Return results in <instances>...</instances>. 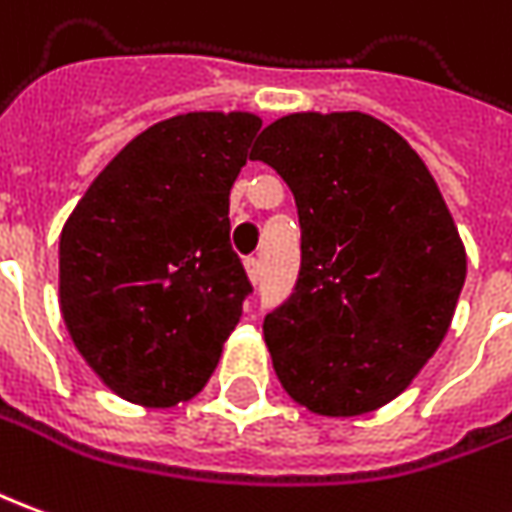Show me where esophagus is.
<instances>
[{
    "label": "esophagus",
    "instance_id": "esophagus-1",
    "mask_svg": "<svg viewBox=\"0 0 512 512\" xmlns=\"http://www.w3.org/2000/svg\"><path fill=\"white\" fill-rule=\"evenodd\" d=\"M246 277H249V280L252 282H257L260 280V260H257V257H246Z\"/></svg>",
    "mask_w": 512,
    "mask_h": 512
}]
</instances>
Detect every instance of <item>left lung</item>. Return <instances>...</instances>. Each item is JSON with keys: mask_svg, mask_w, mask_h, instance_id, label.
<instances>
[{"mask_svg": "<svg viewBox=\"0 0 512 512\" xmlns=\"http://www.w3.org/2000/svg\"><path fill=\"white\" fill-rule=\"evenodd\" d=\"M252 160L288 182L302 268L263 321L282 388L318 416H363L405 391L449 332L466 246L430 169L368 113H291Z\"/></svg>", "mask_w": 512, "mask_h": 512, "instance_id": "obj_1", "label": "left lung"}]
</instances>
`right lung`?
Returning <instances> with one entry per match:
<instances>
[{
  "label": "right lung",
  "mask_w": 512,
  "mask_h": 512,
  "mask_svg": "<svg viewBox=\"0 0 512 512\" xmlns=\"http://www.w3.org/2000/svg\"><path fill=\"white\" fill-rule=\"evenodd\" d=\"M263 121L182 113L135 135L60 232V313L96 377L144 407L188 402L252 293L230 188Z\"/></svg>",
  "instance_id": "add662e5"
}]
</instances>
